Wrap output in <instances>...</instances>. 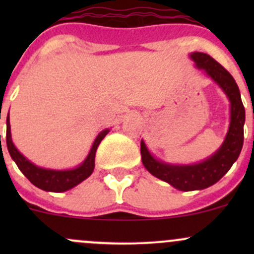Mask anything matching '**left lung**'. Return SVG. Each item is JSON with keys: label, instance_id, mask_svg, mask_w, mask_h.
Instances as JSON below:
<instances>
[{"label": "left lung", "instance_id": "8db88e82", "mask_svg": "<svg viewBox=\"0 0 254 254\" xmlns=\"http://www.w3.org/2000/svg\"><path fill=\"white\" fill-rule=\"evenodd\" d=\"M190 56L199 68H204L207 75L219 83L231 102V123L224 143L216 153L204 162L189 166H172L155 160L141 141V160L146 170L158 179L184 191L207 188L226 175L242 150L246 119L240 89L231 73L207 54L193 53Z\"/></svg>", "mask_w": 254, "mask_h": 254}]
</instances>
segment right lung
I'll list each match as a JSON object with an SVG mask.
<instances>
[{
	"label": "right lung",
	"instance_id": "add662e5",
	"mask_svg": "<svg viewBox=\"0 0 254 254\" xmlns=\"http://www.w3.org/2000/svg\"><path fill=\"white\" fill-rule=\"evenodd\" d=\"M109 130H104L97 136L96 141L91 148V152L87 156L84 162L75 170L68 171H54V170H44V168L37 167L32 162L27 160L19 151L17 150L16 146L12 142L11 137V127H9V119L7 117V132H6V142L8 152L13 161L16 162L20 172L23 173L30 183L34 184L38 188L47 191H54V193H61L68 189L73 188L78 183L83 182L84 179L88 178L94 170V156H96L97 147L99 142L104 139Z\"/></svg>",
	"mask_w": 254,
	"mask_h": 254
}]
</instances>
